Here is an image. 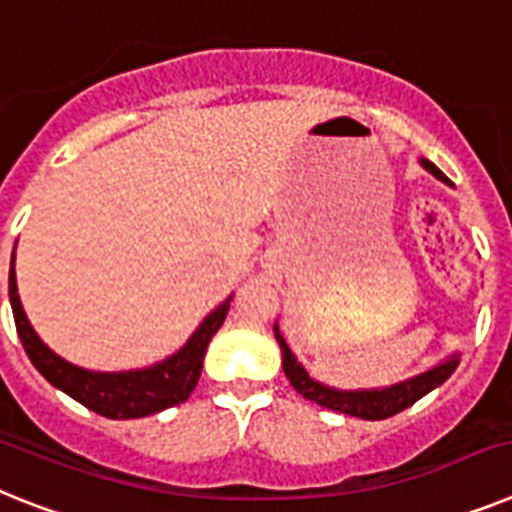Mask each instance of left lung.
I'll use <instances>...</instances> for the list:
<instances>
[{
  "label": "left lung",
  "mask_w": 512,
  "mask_h": 512,
  "mask_svg": "<svg viewBox=\"0 0 512 512\" xmlns=\"http://www.w3.org/2000/svg\"><path fill=\"white\" fill-rule=\"evenodd\" d=\"M422 166L427 171L442 179V182H448L450 179L437 169L435 163L422 161ZM276 341L281 346V354H283V372L289 377V382L294 385V390L309 401H315L317 406H325V409H333V411H341V414H349V416H359V419H369V422H380V419H388V416L401 414L403 409H409L414 406L419 398L429 393V390H435L437 385L448 380L450 375L455 372L458 367V354H453L450 359H445L442 364L432 367L429 372L419 377H411L406 382H398V385H390V388H382V390H336V388H325L320 382H315L312 377L307 375V369L302 364L296 362V356L291 354V349L286 346L283 336L278 333V325L276 328Z\"/></svg>",
  "instance_id": "left-lung-1"
}]
</instances>
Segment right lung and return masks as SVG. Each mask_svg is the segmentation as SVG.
I'll return each instance as SVG.
<instances>
[{
  "mask_svg": "<svg viewBox=\"0 0 512 512\" xmlns=\"http://www.w3.org/2000/svg\"><path fill=\"white\" fill-rule=\"evenodd\" d=\"M12 263H15V255H12ZM10 302L17 336L23 341L25 354L54 388L64 390L77 403H83L85 409L96 411L106 419H140V416L179 406L190 398L200 380V372H203L205 349L226 320L231 296L216 312L205 317L203 325L192 333L190 341L184 343V349L169 356L166 362L150 369L111 372V375L109 372H88V369L64 362L36 336V330L30 328L28 317H25L20 296H17L15 268H10Z\"/></svg>",
  "mask_w": 512,
  "mask_h": 512,
  "instance_id": "add662e5",
  "label": "right lung"
}]
</instances>
